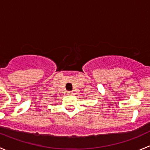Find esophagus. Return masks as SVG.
Here are the masks:
<instances>
[{
  "label": "esophagus",
  "instance_id": "esophagus-1",
  "mask_svg": "<svg viewBox=\"0 0 150 150\" xmlns=\"http://www.w3.org/2000/svg\"><path fill=\"white\" fill-rule=\"evenodd\" d=\"M67 94H69V95L72 94V91H67Z\"/></svg>",
  "mask_w": 150,
  "mask_h": 150
}]
</instances>
